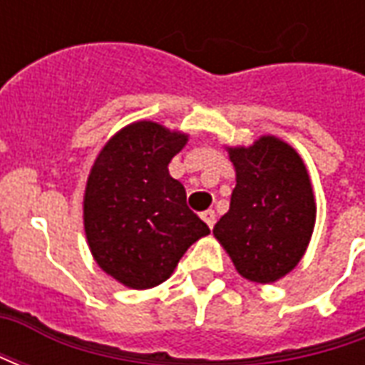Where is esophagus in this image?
Returning <instances> with one entry per match:
<instances>
[{
	"instance_id": "esophagus-1",
	"label": "esophagus",
	"mask_w": 365,
	"mask_h": 365,
	"mask_svg": "<svg viewBox=\"0 0 365 365\" xmlns=\"http://www.w3.org/2000/svg\"><path fill=\"white\" fill-rule=\"evenodd\" d=\"M201 219L207 222V227H209V229H213L215 221H217V215H215L213 209H207V211H203V213H201Z\"/></svg>"
}]
</instances>
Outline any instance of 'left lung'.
I'll return each instance as SVG.
<instances>
[{
  "instance_id": "1",
  "label": "left lung",
  "mask_w": 365,
  "mask_h": 365,
  "mask_svg": "<svg viewBox=\"0 0 365 365\" xmlns=\"http://www.w3.org/2000/svg\"><path fill=\"white\" fill-rule=\"evenodd\" d=\"M229 156L237 187L213 235L242 277L272 283L297 266L313 235L317 207L309 174L297 152L275 136L229 148Z\"/></svg>"
}]
</instances>
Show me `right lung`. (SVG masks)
<instances>
[{
  "mask_svg": "<svg viewBox=\"0 0 365 365\" xmlns=\"http://www.w3.org/2000/svg\"><path fill=\"white\" fill-rule=\"evenodd\" d=\"M187 143L158 123L128 125L99 152L86 197V237L99 268L133 289L166 282L209 227L185 203L168 164Z\"/></svg>",
  "mask_w": 365,
  "mask_h": 365,
  "instance_id": "add662e5",
  "label": "right lung"
}]
</instances>
